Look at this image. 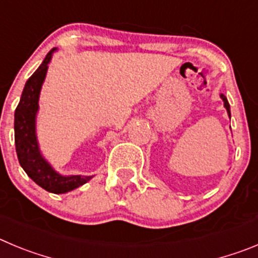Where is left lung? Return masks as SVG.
I'll list each match as a JSON object with an SVG mask.
<instances>
[{
	"mask_svg": "<svg viewBox=\"0 0 258 258\" xmlns=\"http://www.w3.org/2000/svg\"><path fill=\"white\" fill-rule=\"evenodd\" d=\"M221 98H223V101H224V106H225L226 111H228V113H229V116H230V105H229L228 100H226V97L224 96V94H221Z\"/></svg>",
	"mask_w": 258,
	"mask_h": 258,
	"instance_id": "1",
	"label": "left lung"
}]
</instances>
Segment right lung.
Wrapping results in <instances>:
<instances>
[{
    "label": "right lung",
    "instance_id": "right-lung-1",
    "mask_svg": "<svg viewBox=\"0 0 258 258\" xmlns=\"http://www.w3.org/2000/svg\"><path fill=\"white\" fill-rule=\"evenodd\" d=\"M53 51L55 48H52L47 53L41 66L25 83L20 102L15 110L14 127H15V147L19 162L28 176L38 185L46 189L47 192L62 195L86 184L87 181L91 180L92 176L60 175L42 157L38 148L37 137H35V115L38 111V98H39V92L46 78L48 62L51 61Z\"/></svg>",
    "mask_w": 258,
    "mask_h": 258
}]
</instances>
